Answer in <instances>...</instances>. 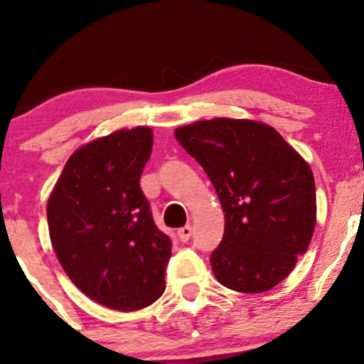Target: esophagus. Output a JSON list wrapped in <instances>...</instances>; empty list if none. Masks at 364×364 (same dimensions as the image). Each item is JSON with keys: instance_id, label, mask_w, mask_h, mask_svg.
Segmentation results:
<instances>
[{"instance_id": "esophagus-1", "label": "esophagus", "mask_w": 364, "mask_h": 364, "mask_svg": "<svg viewBox=\"0 0 364 364\" xmlns=\"http://www.w3.org/2000/svg\"><path fill=\"white\" fill-rule=\"evenodd\" d=\"M178 237L181 243H186L191 237V225H183L181 229H178Z\"/></svg>"}]
</instances>
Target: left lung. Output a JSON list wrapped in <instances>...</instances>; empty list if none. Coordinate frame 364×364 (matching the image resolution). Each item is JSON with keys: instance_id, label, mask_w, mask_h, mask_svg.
<instances>
[{"instance_id": "8db88e82", "label": "left lung", "mask_w": 364, "mask_h": 364, "mask_svg": "<svg viewBox=\"0 0 364 364\" xmlns=\"http://www.w3.org/2000/svg\"><path fill=\"white\" fill-rule=\"evenodd\" d=\"M174 136L210 178L224 208L223 241L210 255L217 281L250 294L272 289L311 241L310 166L272 127L252 119L196 121Z\"/></svg>"}]
</instances>
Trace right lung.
Returning a JSON list of instances; mask_svg holds the SVG:
<instances>
[{
  "instance_id": "right-lung-1",
  "label": "right lung",
  "mask_w": 364,
  "mask_h": 364,
  "mask_svg": "<svg viewBox=\"0 0 364 364\" xmlns=\"http://www.w3.org/2000/svg\"><path fill=\"white\" fill-rule=\"evenodd\" d=\"M152 129H118L73 152L48 202L49 236L63 270L95 303L119 311L166 289L169 236L152 219L140 176Z\"/></svg>"
}]
</instances>
